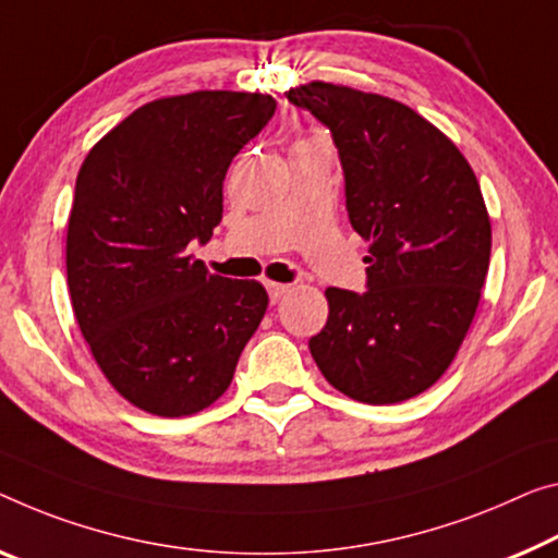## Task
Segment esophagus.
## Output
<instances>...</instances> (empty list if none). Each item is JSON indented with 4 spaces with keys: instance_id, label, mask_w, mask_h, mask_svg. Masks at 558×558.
I'll use <instances>...</instances> for the list:
<instances>
[{
    "instance_id": "obj_1",
    "label": "esophagus",
    "mask_w": 558,
    "mask_h": 558,
    "mask_svg": "<svg viewBox=\"0 0 558 558\" xmlns=\"http://www.w3.org/2000/svg\"><path fill=\"white\" fill-rule=\"evenodd\" d=\"M267 291H269V302L277 304V302H281V296L289 291V284H277V281H269Z\"/></svg>"
}]
</instances>
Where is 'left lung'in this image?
Returning <instances> with one entry per match:
<instances>
[{
    "instance_id": "8db88e82",
    "label": "left lung",
    "mask_w": 558,
    "mask_h": 558,
    "mask_svg": "<svg viewBox=\"0 0 558 558\" xmlns=\"http://www.w3.org/2000/svg\"><path fill=\"white\" fill-rule=\"evenodd\" d=\"M287 99L331 132L347 211L366 239V291L327 289L308 339L333 389L397 404L447 372L474 319L492 254L484 196L461 151L414 109L312 82Z\"/></svg>"
}]
</instances>
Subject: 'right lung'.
Instances as JSON below:
<instances>
[{
	"instance_id": "1",
	"label": "right lung",
	"mask_w": 558,
	"mask_h": 558,
	"mask_svg": "<svg viewBox=\"0 0 558 558\" xmlns=\"http://www.w3.org/2000/svg\"><path fill=\"white\" fill-rule=\"evenodd\" d=\"M267 94L194 92L117 124L80 169L66 227L74 316L105 376L157 416H186L227 391L269 296L214 277L194 254L225 209L231 159L269 124Z\"/></svg>"
}]
</instances>
